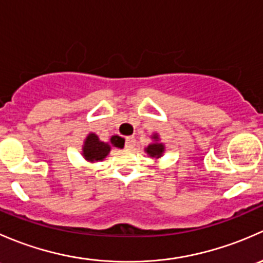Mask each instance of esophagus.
I'll list each match as a JSON object with an SVG mask.
<instances>
[{
  "label": "esophagus",
  "instance_id": "esophagus-1",
  "mask_svg": "<svg viewBox=\"0 0 263 263\" xmlns=\"http://www.w3.org/2000/svg\"><path fill=\"white\" fill-rule=\"evenodd\" d=\"M135 145H136V139H135L134 136L126 137V142H124V146H126V148L131 150V148L135 147Z\"/></svg>",
  "mask_w": 263,
  "mask_h": 263
}]
</instances>
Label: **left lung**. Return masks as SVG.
Here are the masks:
<instances>
[{"label": "left lung", "mask_w": 263, "mask_h": 263, "mask_svg": "<svg viewBox=\"0 0 263 263\" xmlns=\"http://www.w3.org/2000/svg\"><path fill=\"white\" fill-rule=\"evenodd\" d=\"M153 140H154L153 144L148 145V146L145 148V151H146L147 155L150 156V158H155V159L161 158V155L164 154V148L165 147H164V145L161 144V142H159L158 134L153 135Z\"/></svg>", "instance_id": "obj_1"}]
</instances>
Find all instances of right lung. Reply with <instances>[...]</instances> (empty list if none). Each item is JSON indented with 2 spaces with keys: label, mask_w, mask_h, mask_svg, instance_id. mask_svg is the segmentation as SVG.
Returning <instances> with one entry per match:
<instances>
[{
  "label": "right lung",
  "mask_w": 263,
  "mask_h": 263,
  "mask_svg": "<svg viewBox=\"0 0 263 263\" xmlns=\"http://www.w3.org/2000/svg\"><path fill=\"white\" fill-rule=\"evenodd\" d=\"M123 145L124 142L119 136H112L109 142H103L95 134H89L82 146V156L90 163L100 161L109 154L112 146L122 147Z\"/></svg>",
  "instance_id": "1"
}]
</instances>
